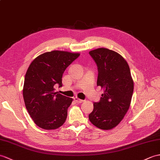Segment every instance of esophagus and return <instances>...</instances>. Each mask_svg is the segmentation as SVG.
I'll list each match as a JSON object with an SVG mask.
<instances>
[{"label": "esophagus", "mask_w": 160, "mask_h": 160, "mask_svg": "<svg viewBox=\"0 0 160 160\" xmlns=\"http://www.w3.org/2000/svg\"><path fill=\"white\" fill-rule=\"evenodd\" d=\"M73 99H74V101H75L76 103H82L83 102H84V100H82V99H78V98H73Z\"/></svg>", "instance_id": "obj_1"}]
</instances>
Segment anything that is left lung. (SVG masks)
<instances>
[{
  "label": "left lung",
  "mask_w": 160,
  "mask_h": 160,
  "mask_svg": "<svg viewBox=\"0 0 160 160\" xmlns=\"http://www.w3.org/2000/svg\"><path fill=\"white\" fill-rule=\"evenodd\" d=\"M89 54L97 64V85L103 88V93L99 102L93 103L88 118L97 128L108 130L119 124L127 113L133 82L127 61L116 52L101 48L90 51Z\"/></svg>",
  "instance_id": "left-lung-1"
}]
</instances>
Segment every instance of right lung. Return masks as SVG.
I'll return each mask as SVG.
<instances>
[{"label":"right lung","instance_id":"add662e5","mask_svg":"<svg viewBox=\"0 0 160 160\" xmlns=\"http://www.w3.org/2000/svg\"><path fill=\"white\" fill-rule=\"evenodd\" d=\"M79 56L65 51L48 52L35 58L28 67L23 98L28 114L39 128L54 129L65 122L73 99L54 90L62 87L63 73Z\"/></svg>","mask_w":160,"mask_h":160}]
</instances>
